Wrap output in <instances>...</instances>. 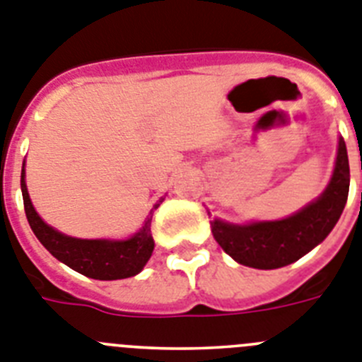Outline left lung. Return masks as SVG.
<instances>
[{
  "label": "left lung",
  "mask_w": 362,
  "mask_h": 362,
  "mask_svg": "<svg viewBox=\"0 0 362 362\" xmlns=\"http://www.w3.org/2000/svg\"><path fill=\"white\" fill-rule=\"evenodd\" d=\"M348 189L350 165L346 144L339 138L333 175L319 199L281 220L231 224L213 218L211 233L218 246L242 266L255 269L282 268L310 253L328 237L346 206Z\"/></svg>",
  "instance_id": "1"
}]
</instances>
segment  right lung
<instances>
[{
  "mask_svg": "<svg viewBox=\"0 0 362 362\" xmlns=\"http://www.w3.org/2000/svg\"><path fill=\"white\" fill-rule=\"evenodd\" d=\"M21 193H23L25 215L37 240L42 242L50 255L56 257L59 262L67 264L69 268L81 275L96 279V281L127 279L142 272L147 260L153 255L155 240L151 235V220L163 199H160L153 206L147 218L144 220V226L133 237L124 238V240H111V238L69 237L43 222L30 202L27 184H25V163L21 168Z\"/></svg>",
  "mask_w": 362,
  "mask_h": 362,
  "instance_id": "add662e5",
  "label": "right lung"
}]
</instances>
